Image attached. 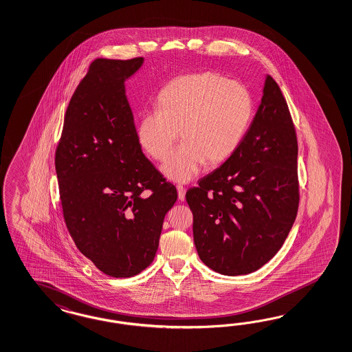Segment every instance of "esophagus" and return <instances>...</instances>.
<instances>
[{
    "label": "esophagus",
    "instance_id": "obj_1",
    "mask_svg": "<svg viewBox=\"0 0 352 352\" xmlns=\"http://www.w3.org/2000/svg\"><path fill=\"white\" fill-rule=\"evenodd\" d=\"M177 190H178V199L181 201L184 200L186 199V188L182 184H178Z\"/></svg>",
    "mask_w": 352,
    "mask_h": 352
}]
</instances>
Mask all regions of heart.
Instances as JSON below:
<instances>
[{"instance_id":"1","label":"heart","mask_w":352,"mask_h":352,"mask_svg":"<svg viewBox=\"0 0 352 352\" xmlns=\"http://www.w3.org/2000/svg\"><path fill=\"white\" fill-rule=\"evenodd\" d=\"M159 110L142 115L140 143L162 162L182 137L183 144L162 165L173 181L188 182L206 164L217 166L233 155L246 133L254 104L248 88L214 72L174 79L157 97Z\"/></svg>"}]
</instances>
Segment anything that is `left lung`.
<instances>
[{"instance_id": "1", "label": "left lung", "mask_w": 352, "mask_h": 352, "mask_svg": "<svg viewBox=\"0 0 352 352\" xmlns=\"http://www.w3.org/2000/svg\"><path fill=\"white\" fill-rule=\"evenodd\" d=\"M297 153L288 104L267 76L261 104L237 150L186 193L204 264L224 276L248 274L283 246L300 204Z\"/></svg>"}]
</instances>
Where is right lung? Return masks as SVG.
Segmentation results:
<instances>
[{"label":"right lung","instance_id":"right-lung-1","mask_svg":"<svg viewBox=\"0 0 352 352\" xmlns=\"http://www.w3.org/2000/svg\"><path fill=\"white\" fill-rule=\"evenodd\" d=\"M96 58L67 104L55 152L63 217L97 269L128 278L150 266L178 193L143 155L124 80L142 65Z\"/></svg>","mask_w":352,"mask_h":352}]
</instances>
